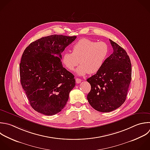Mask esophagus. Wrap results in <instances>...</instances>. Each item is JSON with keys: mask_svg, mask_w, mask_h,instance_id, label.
I'll list each match as a JSON object with an SVG mask.
<instances>
[{"mask_svg": "<svg viewBox=\"0 0 150 150\" xmlns=\"http://www.w3.org/2000/svg\"><path fill=\"white\" fill-rule=\"evenodd\" d=\"M81 81V79H79V78H76V83H77V84L80 83Z\"/></svg>", "mask_w": 150, "mask_h": 150, "instance_id": "1", "label": "esophagus"}]
</instances>
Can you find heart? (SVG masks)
Wrapping results in <instances>:
<instances>
[{"label": "heart", "instance_id": "b5f03b06", "mask_svg": "<svg viewBox=\"0 0 150 150\" xmlns=\"http://www.w3.org/2000/svg\"><path fill=\"white\" fill-rule=\"evenodd\" d=\"M72 51L63 54L62 63L70 71L80 63L81 65L76 69V73L84 76L96 73L101 69L108 57L109 47L105 42L83 38L74 44Z\"/></svg>", "mask_w": 150, "mask_h": 150}]
</instances>
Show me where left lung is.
Returning a JSON list of instances; mask_svg holds the SVG:
<instances>
[{"mask_svg": "<svg viewBox=\"0 0 150 150\" xmlns=\"http://www.w3.org/2000/svg\"><path fill=\"white\" fill-rule=\"evenodd\" d=\"M113 53L97 73L87 81L91 90L87 98L96 110L107 112L125 101L131 80V64L125 50L110 39Z\"/></svg>", "mask_w": 150, "mask_h": 150, "instance_id": "left-lung-1", "label": "left lung"}]
</instances>
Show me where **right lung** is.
Masks as SVG:
<instances>
[{"instance_id": "add662e5", "label": "right lung", "mask_w": 150, "mask_h": 150, "mask_svg": "<svg viewBox=\"0 0 150 150\" xmlns=\"http://www.w3.org/2000/svg\"><path fill=\"white\" fill-rule=\"evenodd\" d=\"M76 36L53 35L31 43L20 63L21 83L31 107L52 115L65 107L76 80L63 67L61 53Z\"/></svg>"}]
</instances>
